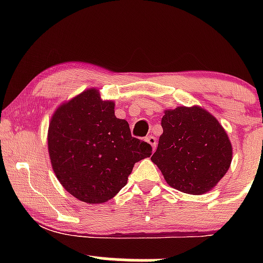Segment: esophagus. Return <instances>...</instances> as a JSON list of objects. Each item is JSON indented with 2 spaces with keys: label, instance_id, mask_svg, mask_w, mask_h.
<instances>
[{
  "label": "esophagus",
  "instance_id": "esophagus-1",
  "mask_svg": "<svg viewBox=\"0 0 263 263\" xmlns=\"http://www.w3.org/2000/svg\"><path fill=\"white\" fill-rule=\"evenodd\" d=\"M146 142L148 144H151V147H152V149L155 151L156 147H157V138L155 136H148V137H146Z\"/></svg>",
  "mask_w": 263,
  "mask_h": 263
}]
</instances>
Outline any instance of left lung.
Returning a JSON list of instances; mask_svg holds the SVG:
<instances>
[{
    "label": "left lung",
    "instance_id": "8db88e82",
    "mask_svg": "<svg viewBox=\"0 0 263 263\" xmlns=\"http://www.w3.org/2000/svg\"><path fill=\"white\" fill-rule=\"evenodd\" d=\"M163 134L151 157L172 188L200 195L210 192L230 168L232 146L215 116L200 106L164 110Z\"/></svg>",
    "mask_w": 263,
    "mask_h": 263
}]
</instances>
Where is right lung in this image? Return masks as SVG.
<instances>
[{
	"mask_svg": "<svg viewBox=\"0 0 263 263\" xmlns=\"http://www.w3.org/2000/svg\"><path fill=\"white\" fill-rule=\"evenodd\" d=\"M48 152L57 178L78 200L106 203L127 184L135 163L152 155L147 142L132 137L128 122L115 116V102L95 87L54 111Z\"/></svg>",
	"mask_w": 263,
	"mask_h": 263,
	"instance_id": "add662e5",
	"label": "right lung"
}]
</instances>
